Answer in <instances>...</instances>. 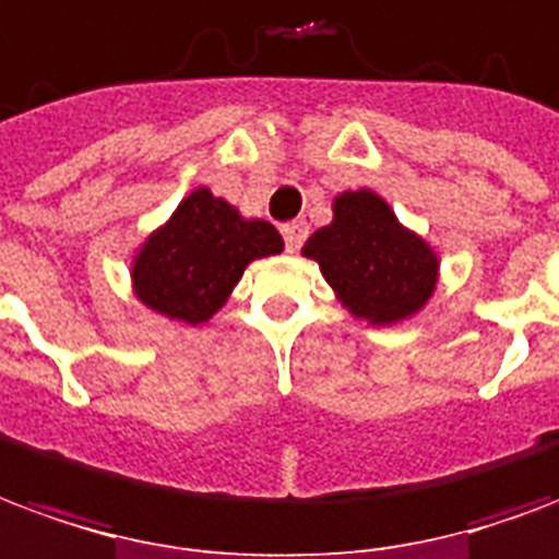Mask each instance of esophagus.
<instances>
[{"label": "esophagus", "mask_w": 559, "mask_h": 559, "mask_svg": "<svg viewBox=\"0 0 559 559\" xmlns=\"http://www.w3.org/2000/svg\"><path fill=\"white\" fill-rule=\"evenodd\" d=\"M281 234H284V248H287L290 254H296L301 248V242H305V237H308V225H305V222H293V225L281 227Z\"/></svg>", "instance_id": "1"}]
</instances>
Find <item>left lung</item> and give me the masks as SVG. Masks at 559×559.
I'll return each instance as SVG.
<instances>
[{"instance_id":"obj_1","label":"left lung","mask_w":559,"mask_h":559,"mask_svg":"<svg viewBox=\"0 0 559 559\" xmlns=\"http://www.w3.org/2000/svg\"><path fill=\"white\" fill-rule=\"evenodd\" d=\"M301 254L320 263L337 299L370 325L406 320L436 290V251L370 189L334 198L332 225L320 227Z\"/></svg>"}]
</instances>
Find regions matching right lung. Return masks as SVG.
<instances>
[{
	"label": "right lung",
	"instance_id": "1",
	"mask_svg": "<svg viewBox=\"0 0 559 559\" xmlns=\"http://www.w3.org/2000/svg\"><path fill=\"white\" fill-rule=\"evenodd\" d=\"M281 248L284 239L269 222L242 218L201 186L144 239L132 260V290L151 311L201 325L225 305L251 260Z\"/></svg>",
	"mask_w": 559,
	"mask_h": 559
}]
</instances>
